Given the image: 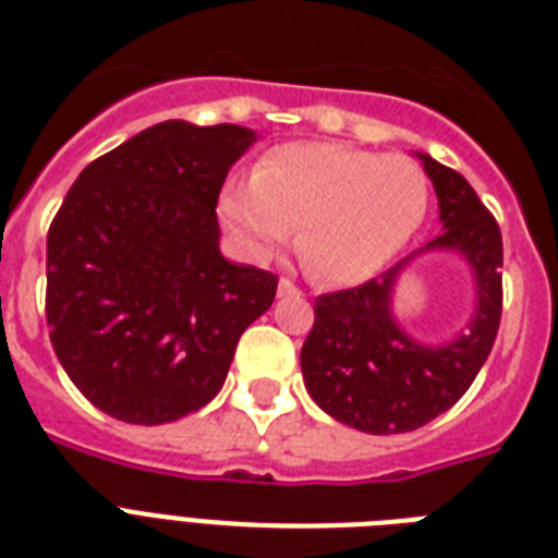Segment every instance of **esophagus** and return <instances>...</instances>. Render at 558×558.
Returning <instances> with one entry per match:
<instances>
[{
    "label": "esophagus",
    "instance_id": "34e87169",
    "mask_svg": "<svg viewBox=\"0 0 558 558\" xmlns=\"http://www.w3.org/2000/svg\"><path fill=\"white\" fill-rule=\"evenodd\" d=\"M278 292H280V294H301V289L294 287V280H289V278H280V283H278Z\"/></svg>",
    "mask_w": 558,
    "mask_h": 558
}]
</instances>
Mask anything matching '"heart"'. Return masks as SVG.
I'll use <instances>...</instances> for the list:
<instances>
[{
    "mask_svg": "<svg viewBox=\"0 0 558 558\" xmlns=\"http://www.w3.org/2000/svg\"><path fill=\"white\" fill-rule=\"evenodd\" d=\"M429 208V177L407 154H375L335 143L271 148L248 183L220 194V217L255 255L292 238L320 283L373 278L418 232Z\"/></svg>",
    "mask_w": 558,
    "mask_h": 558,
    "instance_id": "obj_1",
    "label": "heart"
}]
</instances>
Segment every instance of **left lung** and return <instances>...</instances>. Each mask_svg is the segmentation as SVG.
Returning <instances> with one entry per match:
<instances>
[{
  "mask_svg": "<svg viewBox=\"0 0 558 558\" xmlns=\"http://www.w3.org/2000/svg\"><path fill=\"white\" fill-rule=\"evenodd\" d=\"M436 185L444 232L427 248H456L475 275L478 310L468 332L452 343L424 347L410 341L389 312L401 260L361 287L315 298L312 324L301 350L303 381L315 404L335 421L373 436L424 427L450 410L490 355L501 320V232L473 185L418 154Z\"/></svg>",
  "mask_w": 558,
  "mask_h": 558,
  "instance_id": "obj_1",
  "label": "left lung"
}]
</instances>
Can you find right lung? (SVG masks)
Returning <instances> with one entry per match:
<instances>
[{"mask_svg":"<svg viewBox=\"0 0 558 558\" xmlns=\"http://www.w3.org/2000/svg\"><path fill=\"white\" fill-rule=\"evenodd\" d=\"M243 125L169 120L88 162L48 229L45 318L59 364L97 410L166 424L220 392L278 275L229 264L217 197Z\"/></svg>","mask_w":558,"mask_h":558,"instance_id":"obj_1","label":"right lung"}]
</instances>
